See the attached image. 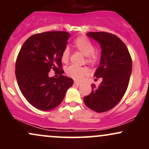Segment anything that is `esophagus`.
Masks as SVG:
<instances>
[{
	"label": "esophagus",
	"instance_id": "esophagus-1",
	"mask_svg": "<svg viewBox=\"0 0 149 149\" xmlns=\"http://www.w3.org/2000/svg\"><path fill=\"white\" fill-rule=\"evenodd\" d=\"M74 84L76 85H78V86H80V85H82L81 83H80V82H78V81H75L74 82Z\"/></svg>",
	"mask_w": 149,
	"mask_h": 149
}]
</instances>
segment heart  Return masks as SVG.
I'll return each mask as SVG.
<instances>
[{
    "label": "heart",
    "instance_id": "b5f03b06",
    "mask_svg": "<svg viewBox=\"0 0 149 149\" xmlns=\"http://www.w3.org/2000/svg\"><path fill=\"white\" fill-rule=\"evenodd\" d=\"M73 47L77 50L80 51L85 56V61L88 64L95 66L100 60L101 53L99 50L95 49V45L90 39L85 36L77 38L73 42ZM70 52L68 47L64 48L61 53V59L64 64L69 62ZM68 76L75 80H81L85 75L89 73V70L86 67H79L76 66H70L66 70Z\"/></svg>",
    "mask_w": 149,
    "mask_h": 149
}]
</instances>
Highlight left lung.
<instances>
[{
	"mask_svg": "<svg viewBox=\"0 0 149 149\" xmlns=\"http://www.w3.org/2000/svg\"><path fill=\"white\" fill-rule=\"evenodd\" d=\"M100 44V64L94 76L102 78L98 87L92 85V91L83 98L92 110L102 113L119 103L127 90L132 61L127 47L118 37L107 32H89L86 34Z\"/></svg>",
	"mask_w": 149,
	"mask_h": 149,
	"instance_id": "left-lung-1",
	"label": "left lung"
}]
</instances>
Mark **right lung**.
Wrapping results in <instances>:
<instances>
[{
    "label": "right lung",
    "instance_id": "right-lung-1",
    "mask_svg": "<svg viewBox=\"0 0 149 149\" xmlns=\"http://www.w3.org/2000/svg\"><path fill=\"white\" fill-rule=\"evenodd\" d=\"M70 33L47 31L29 38L20 49L15 75L20 91L33 107L49 111L59 106L73 84L72 78L63 74L61 56ZM51 69L59 71V78L49 77Z\"/></svg>",
    "mask_w": 149,
    "mask_h": 149
}]
</instances>
